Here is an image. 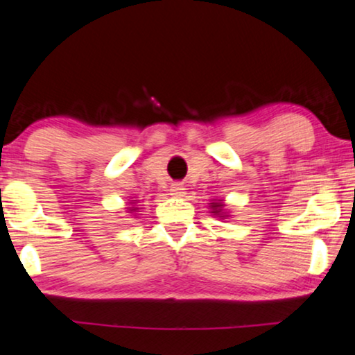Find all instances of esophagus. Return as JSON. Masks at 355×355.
Here are the masks:
<instances>
[{
	"label": "esophagus",
	"instance_id": "1",
	"mask_svg": "<svg viewBox=\"0 0 355 355\" xmlns=\"http://www.w3.org/2000/svg\"><path fill=\"white\" fill-rule=\"evenodd\" d=\"M169 193H171L173 197H178V198L186 197V186H184V184H181V182L173 184V186L169 187Z\"/></svg>",
	"mask_w": 355,
	"mask_h": 355
}]
</instances>
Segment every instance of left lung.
Wrapping results in <instances>:
<instances>
[{
    "mask_svg": "<svg viewBox=\"0 0 355 355\" xmlns=\"http://www.w3.org/2000/svg\"><path fill=\"white\" fill-rule=\"evenodd\" d=\"M210 205V210L213 215L220 216L221 220H225V218H227L230 215H227V211H225V203H223V200H213L211 203H208Z\"/></svg>",
    "mask_w": 355,
    "mask_h": 355,
    "instance_id": "8db88e82",
    "label": "left lung"
}]
</instances>
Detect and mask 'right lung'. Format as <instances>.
<instances>
[{
	"mask_svg": "<svg viewBox=\"0 0 355 355\" xmlns=\"http://www.w3.org/2000/svg\"><path fill=\"white\" fill-rule=\"evenodd\" d=\"M130 203V205H132V207H128V210H129V213H134V211H139V208L137 207H135L134 205V203H135V200H130L129 202Z\"/></svg>",
	"mask_w": 355,
	"mask_h": 355,
	"instance_id": "add662e5",
	"label": "right lung"
}]
</instances>
